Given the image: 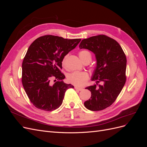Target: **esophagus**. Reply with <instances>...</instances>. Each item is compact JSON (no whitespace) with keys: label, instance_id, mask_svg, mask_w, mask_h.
<instances>
[{"label":"esophagus","instance_id":"1","mask_svg":"<svg viewBox=\"0 0 147 147\" xmlns=\"http://www.w3.org/2000/svg\"><path fill=\"white\" fill-rule=\"evenodd\" d=\"M75 90H78V91H82V90H83V88H79V87H77V86H75Z\"/></svg>","mask_w":147,"mask_h":147}]
</instances>
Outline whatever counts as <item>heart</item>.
<instances>
[{
    "label": "heart",
    "instance_id": "b5f03b06",
    "mask_svg": "<svg viewBox=\"0 0 147 147\" xmlns=\"http://www.w3.org/2000/svg\"><path fill=\"white\" fill-rule=\"evenodd\" d=\"M78 56L80 59L83 62L86 59L91 60V54L88 50H82L78 53ZM67 56H65L62 59V65L65 67L66 64V60ZM89 75L84 72H74L70 74L67 77V80L69 83H72L75 86H82L86 84L88 80Z\"/></svg>",
    "mask_w": 147,
    "mask_h": 147
}]
</instances>
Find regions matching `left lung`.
<instances>
[{
	"instance_id": "obj_1",
	"label": "left lung",
	"mask_w": 147,
	"mask_h": 147,
	"mask_svg": "<svg viewBox=\"0 0 147 147\" xmlns=\"http://www.w3.org/2000/svg\"><path fill=\"white\" fill-rule=\"evenodd\" d=\"M79 47L94 53L97 61L91 78L96 84L86 88L91 97L84 105L92 111L104 110L117 99L126 83V55L115 40L105 35L83 39ZM99 82L102 85L98 84Z\"/></svg>"
}]
</instances>
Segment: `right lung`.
Returning a JSON list of instances; mask_svg holds the SVG:
<instances>
[{"mask_svg": "<svg viewBox=\"0 0 147 147\" xmlns=\"http://www.w3.org/2000/svg\"><path fill=\"white\" fill-rule=\"evenodd\" d=\"M80 38L66 39L47 35L29 47L22 64V83L30 101L37 109L53 111L63 103L71 84L64 83L62 59L77 46ZM55 78L54 84L51 80Z\"/></svg>", "mask_w": 147, "mask_h": 147, "instance_id": "add662e5", "label": "right lung"}]
</instances>
